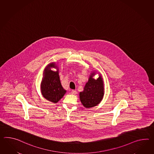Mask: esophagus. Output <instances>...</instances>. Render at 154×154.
<instances>
[{
	"instance_id": "1",
	"label": "esophagus",
	"mask_w": 154,
	"mask_h": 154,
	"mask_svg": "<svg viewBox=\"0 0 154 154\" xmlns=\"http://www.w3.org/2000/svg\"><path fill=\"white\" fill-rule=\"evenodd\" d=\"M71 94L73 95H75L77 94V91L75 90H72V92H71Z\"/></svg>"
}]
</instances>
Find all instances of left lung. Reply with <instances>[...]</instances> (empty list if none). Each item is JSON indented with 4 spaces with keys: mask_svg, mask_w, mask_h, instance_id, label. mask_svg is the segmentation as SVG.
<instances>
[{
    "mask_svg": "<svg viewBox=\"0 0 154 154\" xmlns=\"http://www.w3.org/2000/svg\"><path fill=\"white\" fill-rule=\"evenodd\" d=\"M97 72L93 71L89 75L82 92H79V99L82 105L86 108L97 106L102 100L104 94L103 79L101 74L95 79L93 77Z\"/></svg>",
    "mask_w": 154,
    "mask_h": 154,
    "instance_id": "8db88e82",
    "label": "left lung"
}]
</instances>
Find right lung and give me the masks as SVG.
<instances>
[{
	"label": "right lung",
	"mask_w": 154,
	"mask_h": 154,
	"mask_svg": "<svg viewBox=\"0 0 154 154\" xmlns=\"http://www.w3.org/2000/svg\"><path fill=\"white\" fill-rule=\"evenodd\" d=\"M51 68L56 69L57 71L52 70ZM56 62L48 64L45 68L40 85L41 94L43 97L54 103L58 102L66 93V90L62 86Z\"/></svg>",
	"instance_id": "add662e5"
}]
</instances>
